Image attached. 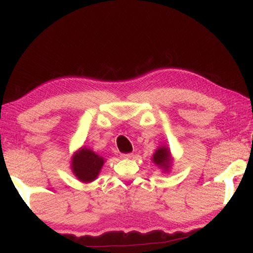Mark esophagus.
Listing matches in <instances>:
<instances>
[{"mask_svg": "<svg viewBox=\"0 0 253 253\" xmlns=\"http://www.w3.org/2000/svg\"><path fill=\"white\" fill-rule=\"evenodd\" d=\"M132 157V154H122L121 155V158L122 159H129Z\"/></svg>", "mask_w": 253, "mask_h": 253, "instance_id": "obj_1", "label": "esophagus"}]
</instances>
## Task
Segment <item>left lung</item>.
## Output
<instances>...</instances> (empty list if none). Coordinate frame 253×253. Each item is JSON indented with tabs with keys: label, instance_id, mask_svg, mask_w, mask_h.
<instances>
[{
	"label": "left lung",
	"instance_id": "obj_1",
	"mask_svg": "<svg viewBox=\"0 0 253 253\" xmlns=\"http://www.w3.org/2000/svg\"><path fill=\"white\" fill-rule=\"evenodd\" d=\"M152 161L153 164L156 165L164 173L170 172L173 165V158L170 148L164 144L160 145L153 154Z\"/></svg>",
	"mask_w": 253,
	"mask_h": 253
}]
</instances>
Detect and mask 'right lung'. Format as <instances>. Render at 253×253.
<instances>
[{"instance_id": "obj_1", "label": "right lung", "mask_w": 253, "mask_h": 253, "mask_svg": "<svg viewBox=\"0 0 253 253\" xmlns=\"http://www.w3.org/2000/svg\"><path fill=\"white\" fill-rule=\"evenodd\" d=\"M106 159L86 146L74 153L70 160V169L82 183H92L98 177Z\"/></svg>"}]
</instances>
